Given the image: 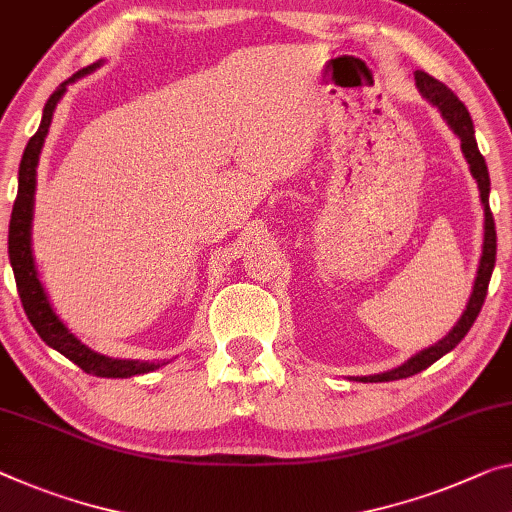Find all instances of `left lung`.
Here are the masks:
<instances>
[{"label": "left lung", "mask_w": 512, "mask_h": 512, "mask_svg": "<svg viewBox=\"0 0 512 512\" xmlns=\"http://www.w3.org/2000/svg\"><path fill=\"white\" fill-rule=\"evenodd\" d=\"M416 86H419L421 96L428 98L432 105L439 107L444 119L451 125L455 135L462 141V153H465L471 174H474L478 190H481V201H483V210H485V240H483V256H481V265H478V274H476V283H474V293L469 297L467 311L462 313V318L458 320L444 341H439L432 348L419 352V355L412 357L407 364L393 368L389 373L382 375H371V377H361V382H389V380H403V377L416 375L421 371H426L428 366L435 364L437 359H442L446 352H451L455 345H458L465 334L474 325V320L478 318V313L483 309L485 295H487V286H490V277L494 270V261H497V229H494V217L490 210V174H487V164L485 157L478 151L476 137H474V123H471V116L467 112V107L462 105L458 96L448 89L446 84H442L435 77H430L423 70H416L414 73Z\"/></svg>", "instance_id": "obj_1"}]
</instances>
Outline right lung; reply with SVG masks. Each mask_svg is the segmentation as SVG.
<instances>
[{"label": "right lung", "mask_w": 512, "mask_h": 512, "mask_svg": "<svg viewBox=\"0 0 512 512\" xmlns=\"http://www.w3.org/2000/svg\"><path fill=\"white\" fill-rule=\"evenodd\" d=\"M96 66L82 68L70 77L68 82L77 80ZM64 82L57 91L52 93L45 102L43 109V121L38 125L36 135L29 139V144L22 153L20 171H18V196H15L13 212H11V224H9V258L15 274V286H18L20 302L25 306V313L31 325L38 332L43 341L61 352L66 359L73 361L82 368L84 373L98 375V377H130L141 375L157 368L160 364H146V361H130V359H109L102 357L98 352H93L82 345L77 338L68 332L64 322L57 318V313L52 311L47 295L41 286V281L36 277V265L34 256H31V215H34V192H36V164L38 155H41L43 141L47 135V128L52 123V112L57 107L59 98L64 96L66 84Z\"/></svg>", "instance_id": "right-lung-1"}]
</instances>
